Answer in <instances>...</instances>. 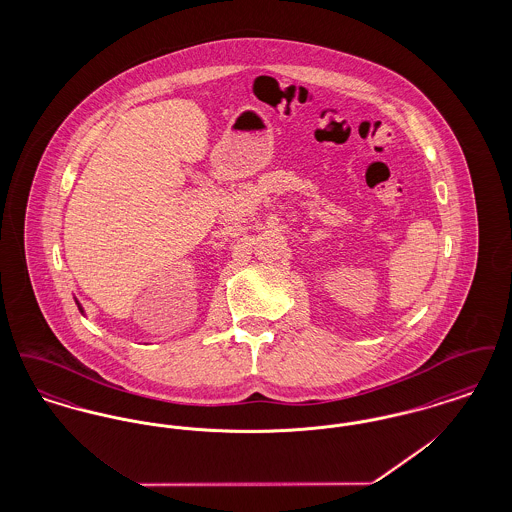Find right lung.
<instances>
[{"mask_svg":"<svg viewBox=\"0 0 512 512\" xmlns=\"http://www.w3.org/2000/svg\"><path fill=\"white\" fill-rule=\"evenodd\" d=\"M78 309H80V307H78ZM80 311H82V309H80Z\"/></svg>","mask_w":512,"mask_h":512,"instance_id":"1","label":"right lung"}]
</instances>
